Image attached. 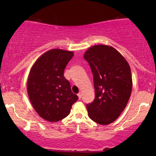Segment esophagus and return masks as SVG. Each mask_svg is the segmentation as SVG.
<instances>
[{
  "mask_svg": "<svg viewBox=\"0 0 156 156\" xmlns=\"http://www.w3.org/2000/svg\"><path fill=\"white\" fill-rule=\"evenodd\" d=\"M78 98H79V99L80 100V98H81V97H82V94L80 92H79L78 94Z\"/></svg>",
  "mask_w": 156,
  "mask_h": 156,
  "instance_id": "1",
  "label": "esophagus"
}]
</instances>
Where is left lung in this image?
<instances>
[{
    "label": "left lung",
    "instance_id": "left-lung-1",
    "mask_svg": "<svg viewBox=\"0 0 156 156\" xmlns=\"http://www.w3.org/2000/svg\"><path fill=\"white\" fill-rule=\"evenodd\" d=\"M83 58L93 74L95 98L87 105L89 117L100 125H108L119 117L131 94L130 67L122 55L112 46L89 48Z\"/></svg>",
    "mask_w": 156,
    "mask_h": 156
}]
</instances>
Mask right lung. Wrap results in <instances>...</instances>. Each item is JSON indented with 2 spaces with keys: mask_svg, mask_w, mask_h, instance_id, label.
<instances>
[{
  "mask_svg": "<svg viewBox=\"0 0 156 156\" xmlns=\"http://www.w3.org/2000/svg\"><path fill=\"white\" fill-rule=\"evenodd\" d=\"M73 51L52 49L37 58L27 81L28 98L42 119L55 122L69 115L78 97L73 94L64 71Z\"/></svg>",
  "mask_w": 156,
  "mask_h": 156,
  "instance_id": "right-lung-1",
  "label": "right lung"
}]
</instances>
